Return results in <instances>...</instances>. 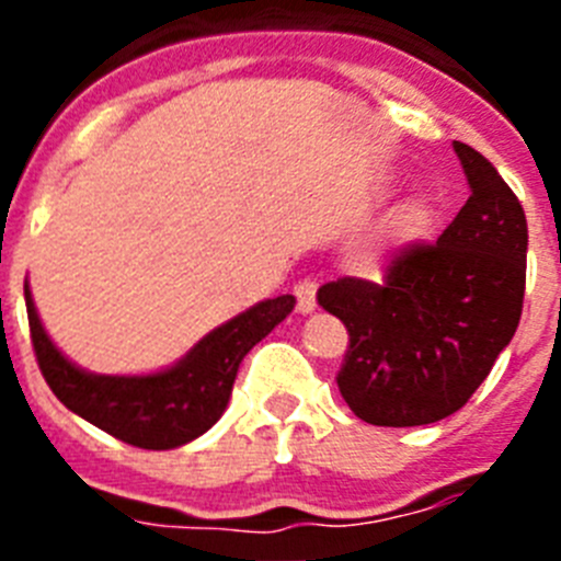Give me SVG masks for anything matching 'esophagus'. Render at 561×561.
Wrapping results in <instances>:
<instances>
[{
  "label": "esophagus",
  "mask_w": 561,
  "mask_h": 561,
  "mask_svg": "<svg viewBox=\"0 0 561 561\" xmlns=\"http://www.w3.org/2000/svg\"><path fill=\"white\" fill-rule=\"evenodd\" d=\"M295 297H297V311L300 314H311L317 309V280L314 277H304L295 284Z\"/></svg>",
  "instance_id": "esophagus-1"
}]
</instances>
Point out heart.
Segmentation results:
<instances>
[{
    "instance_id": "heart-1",
    "label": "heart",
    "mask_w": 561,
    "mask_h": 561,
    "mask_svg": "<svg viewBox=\"0 0 561 561\" xmlns=\"http://www.w3.org/2000/svg\"><path fill=\"white\" fill-rule=\"evenodd\" d=\"M427 219H430V213L424 202H408L399 213V232L404 238L421 236L424 227H427Z\"/></svg>"
}]
</instances>
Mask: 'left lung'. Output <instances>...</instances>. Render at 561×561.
<instances>
[{"mask_svg": "<svg viewBox=\"0 0 561 561\" xmlns=\"http://www.w3.org/2000/svg\"><path fill=\"white\" fill-rule=\"evenodd\" d=\"M469 199L435 244H408L385 280L340 277L317 304L348 329L336 388L356 419L421 427L458 413L523 314L528 225L497 168L453 142Z\"/></svg>", "mask_w": 561, "mask_h": 561, "instance_id": "obj_1", "label": "left lung"}]
</instances>
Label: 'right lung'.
<instances>
[{
    "instance_id": "add662e5",
    "label": "right lung",
    "mask_w": 561,
    "mask_h": 561,
    "mask_svg": "<svg viewBox=\"0 0 561 561\" xmlns=\"http://www.w3.org/2000/svg\"><path fill=\"white\" fill-rule=\"evenodd\" d=\"M24 304L38 368L64 408L123 444L173 449L199 438L221 419L241 359L289 317L295 297L280 295L252 306L196 342L173 368L148 376L87 374L53 345L27 286Z\"/></svg>"
}]
</instances>
